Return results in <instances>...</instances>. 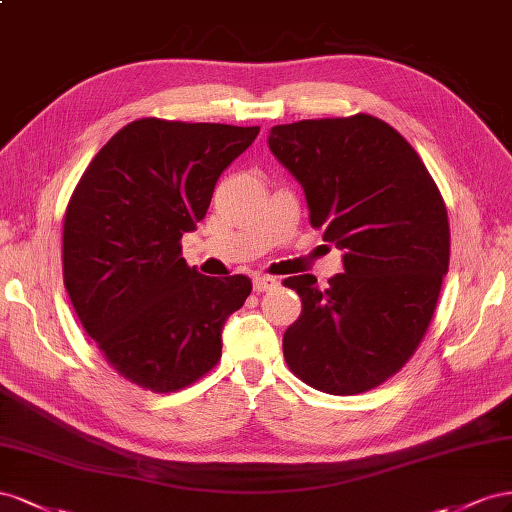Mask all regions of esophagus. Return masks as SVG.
Here are the masks:
<instances>
[{"mask_svg": "<svg viewBox=\"0 0 512 512\" xmlns=\"http://www.w3.org/2000/svg\"><path fill=\"white\" fill-rule=\"evenodd\" d=\"M279 279H276V276H270V274H259V276H255L253 279V289L255 291H270V289H274V287H279Z\"/></svg>", "mask_w": 512, "mask_h": 512, "instance_id": "34e87169", "label": "esophagus"}]
</instances>
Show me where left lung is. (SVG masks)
Instances as JSON below:
<instances>
[{"label":"left lung","mask_w":512,"mask_h":512,"mask_svg":"<svg viewBox=\"0 0 512 512\" xmlns=\"http://www.w3.org/2000/svg\"><path fill=\"white\" fill-rule=\"evenodd\" d=\"M268 148L300 182L311 225L343 251L321 289L289 276L302 298L285 330L289 369L330 394H358L416 352L448 272L444 199L416 150L373 115L274 126Z\"/></svg>","instance_id":"1"}]
</instances>
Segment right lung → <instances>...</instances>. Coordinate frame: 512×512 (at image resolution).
Returning a JSON list of instances; mask_svg holds the SVG:
<instances>
[{
    "label": "right lung",
    "instance_id": "1",
    "mask_svg": "<svg viewBox=\"0 0 512 512\" xmlns=\"http://www.w3.org/2000/svg\"><path fill=\"white\" fill-rule=\"evenodd\" d=\"M259 126L143 118L94 156L64 216V285L111 367L175 392L221 358L223 328L253 289L244 274L203 276L180 240L208 212L221 173Z\"/></svg>",
    "mask_w": 512,
    "mask_h": 512
}]
</instances>
